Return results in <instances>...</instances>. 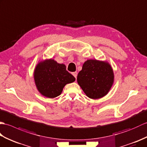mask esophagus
I'll list each match as a JSON object with an SVG mask.
<instances>
[{"label":"esophagus","instance_id":"1","mask_svg":"<svg viewBox=\"0 0 147 147\" xmlns=\"http://www.w3.org/2000/svg\"><path fill=\"white\" fill-rule=\"evenodd\" d=\"M72 75L75 77V78H76V79H77V73L76 72H76H73V73H72Z\"/></svg>","mask_w":147,"mask_h":147}]
</instances>
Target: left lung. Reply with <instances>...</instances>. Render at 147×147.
<instances>
[{"label":"left lung","mask_w":147,"mask_h":147,"mask_svg":"<svg viewBox=\"0 0 147 147\" xmlns=\"http://www.w3.org/2000/svg\"><path fill=\"white\" fill-rule=\"evenodd\" d=\"M77 80L88 97L98 99L109 92L115 75L111 65L107 61L89 59L84 63Z\"/></svg>","instance_id":"1"}]
</instances>
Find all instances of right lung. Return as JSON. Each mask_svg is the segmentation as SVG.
<instances>
[{"label": "right lung", "instance_id": "obj_1", "mask_svg": "<svg viewBox=\"0 0 147 147\" xmlns=\"http://www.w3.org/2000/svg\"><path fill=\"white\" fill-rule=\"evenodd\" d=\"M33 77L38 92L48 98L60 96L67 84L76 80V78L67 71L65 65L58 63L52 58L39 61L34 70Z\"/></svg>", "mask_w": 147, "mask_h": 147}]
</instances>
